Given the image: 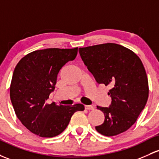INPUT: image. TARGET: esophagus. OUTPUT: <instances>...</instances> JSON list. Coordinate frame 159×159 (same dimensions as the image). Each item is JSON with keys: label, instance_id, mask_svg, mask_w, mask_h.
Wrapping results in <instances>:
<instances>
[{"label": "esophagus", "instance_id": "1", "mask_svg": "<svg viewBox=\"0 0 159 159\" xmlns=\"http://www.w3.org/2000/svg\"><path fill=\"white\" fill-rule=\"evenodd\" d=\"M84 107L86 110H94V107H93L92 105H85Z\"/></svg>", "mask_w": 159, "mask_h": 159}]
</instances>
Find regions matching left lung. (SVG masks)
<instances>
[{"label": "left lung", "mask_w": 159, "mask_h": 159, "mask_svg": "<svg viewBox=\"0 0 159 159\" xmlns=\"http://www.w3.org/2000/svg\"><path fill=\"white\" fill-rule=\"evenodd\" d=\"M81 59L98 84L110 85L112 101L108 107L98 106L104 122L95 126L106 136L126 131L136 123L148 97L146 70L140 58L130 49L116 43L79 48Z\"/></svg>", "instance_id": "left-lung-1"}]
</instances>
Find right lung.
<instances>
[{"mask_svg": "<svg viewBox=\"0 0 159 159\" xmlns=\"http://www.w3.org/2000/svg\"><path fill=\"white\" fill-rule=\"evenodd\" d=\"M77 54L78 47L36 50L21 58L15 67L10 88L11 103L18 119L34 134L46 138L58 136L66 129L75 112L84 110L81 103L58 106L47 103L60 69Z\"/></svg>", "mask_w": 159, "mask_h": 159, "instance_id": "obj_1", "label": "right lung"}]
</instances>
